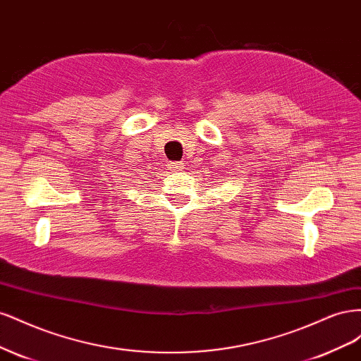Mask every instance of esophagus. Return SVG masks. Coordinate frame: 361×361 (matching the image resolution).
I'll list each match as a JSON object with an SVG mask.
<instances>
[{"mask_svg":"<svg viewBox=\"0 0 361 361\" xmlns=\"http://www.w3.org/2000/svg\"><path fill=\"white\" fill-rule=\"evenodd\" d=\"M167 169H169L170 171H173V173H179V171L183 170V164H182V162H169Z\"/></svg>","mask_w":361,"mask_h":361,"instance_id":"obj_1","label":"esophagus"}]
</instances>
